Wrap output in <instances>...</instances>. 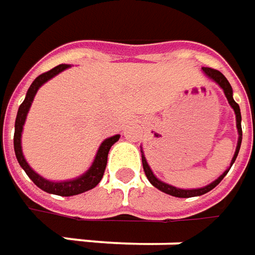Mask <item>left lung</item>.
<instances>
[{
    "label": "left lung",
    "mask_w": 255,
    "mask_h": 255,
    "mask_svg": "<svg viewBox=\"0 0 255 255\" xmlns=\"http://www.w3.org/2000/svg\"><path fill=\"white\" fill-rule=\"evenodd\" d=\"M203 71H204V74L207 75L209 78H211L214 82H217V84L220 85L221 88H223V91H224V93H226V98H227V101H229V103L231 105V108H233V109H234V112H236V119H237V129H239V134H240V137H239V143H237V149H236V153H234V157H233V160H231V166H233V163L236 162V157H237V154H239V150H240L241 139H243L240 106H239V105L236 103V101L233 99V89H231V85L229 84L227 78L221 74L220 71H217V69H213V68H203ZM142 163H143V170H144V174H146L147 180L150 181V183H152L156 189L162 190L163 193H166V194L174 196V197H194V196H201V194H204V193H207V191L213 190V189H214V187H216V186H217V184H219V183H220V181L224 179V176L229 173V170L224 171L220 177L217 179V180H214L213 183H211V184L206 186V187H201V189H193V190H183V189L173 187V186H169V184L163 183V181H160L159 179H156L143 154H142Z\"/></svg>",
    "instance_id": "left-lung-1"
}]
</instances>
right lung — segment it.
Here are the masks:
<instances>
[{
    "label": "right lung",
    "mask_w": 255,
    "mask_h": 255,
    "mask_svg": "<svg viewBox=\"0 0 255 255\" xmlns=\"http://www.w3.org/2000/svg\"><path fill=\"white\" fill-rule=\"evenodd\" d=\"M71 65H58L52 68L51 71L45 72V74L39 75L34 82L31 84L28 92H26V96H25L24 102L19 105V109H18V113H16V119H15V133H14V150L15 156H16V160L19 163V166L25 170V173L28 174V177L31 180L34 181L35 184L42 189L46 193H52V194H56V196H65V197H69V196H75V194H81V193H85V191L91 190L93 189L99 181L102 180L103 173H105V169H106V163H108V153L111 150L115 143L119 140V134L116 136H112L109 139H106L105 142L101 144L99 150L96 153V157L93 160V164L91 166V169L85 173L84 176L75 179V180L69 181H61V183H55V181L45 180L44 177H41L39 174H36L29 166L28 163L24 159L22 156V149H21V133H22V126L25 123V118H26V113L29 111V106L34 101V96L36 91L39 89V86L54 78L55 75H58L59 72H62L64 69L69 68Z\"/></svg>",
    "instance_id": "right-lung-1"
}]
</instances>
